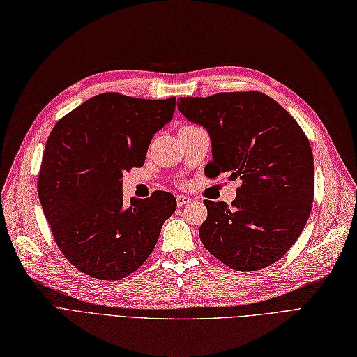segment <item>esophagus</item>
Wrapping results in <instances>:
<instances>
[{
  "instance_id": "1",
  "label": "esophagus",
  "mask_w": 357,
  "mask_h": 357,
  "mask_svg": "<svg viewBox=\"0 0 357 357\" xmlns=\"http://www.w3.org/2000/svg\"><path fill=\"white\" fill-rule=\"evenodd\" d=\"M191 202L192 200L190 197H187V195H176V203H178L179 208H181V206H183V204L191 203Z\"/></svg>"
}]
</instances>
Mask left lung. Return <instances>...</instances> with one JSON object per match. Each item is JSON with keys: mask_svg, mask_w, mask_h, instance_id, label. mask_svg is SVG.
<instances>
[{"mask_svg": "<svg viewBox=\"0 0 357 357\" xmlns=\"http://www.w3.org/2000/svg\"><path fill=\"white\" fill-rule=\"evenodd\" d=\"M178 109L208 130L211 176L241 181L237 197L204 200L200 240L237 271L271 266L303 233L314 197L312 146L295 119L259 91L181 98Z\"/></svg>", "mask_w": 357, "mask_h": 357, "instance_id": "8db88e82", "label": "left lung"}]
</instances>
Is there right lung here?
<instances>
[{
	"instance_id": "1",
	"label": "right lung",
	"mask_w": 357,
	"mask_h": 357,
	"mask_svg": "<svg viewBox=\"0 0 357 357\" xmlns=\"http://www.w3.org/2000/svg\"><path fill=\"white\" fill-rule=\"evenodd\" d=\"M175 103L102 93L66 114L49 136L40 203L62 254L90 278L120 280L139 268L176 209L166 191L123 204V174L144 166Z\"/></svg>"
}]
</instances>
